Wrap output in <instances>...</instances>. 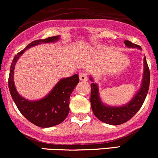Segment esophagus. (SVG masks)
Here are the masks:
<instances>
[{
	"instance_id": "34e87169",
	"label": "esophagus",
	"mask_w": 158,
	"mask_h": 158,
	"mask_svg": "<svg viewBox=\"0 0 158 158\" xmlns=\"http://www.w3.org/2000/svg\"><path fill=\"white\" fill-rule=\"evenodd\" d=\"M79 78L81 81H86L88 77H87V75L85 72H80L79 74Z\"/></svg>"
}]
</instances>
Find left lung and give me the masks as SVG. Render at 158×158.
Segmentation results:
<instances>
[{
  "instance_id": "8db88e82",
  "label": "left lung",
  "mask_w": 158,
  "mask_h": 158,
  "mask_svg": "<svg viewBox=\"0 0 158 158\" xmlns=\"http://www.w3.org/2000/svg\"><path fill=\"white\" fill-rule=\"evenodd\" d=\"M124 44L127 47L142 49L140 46L136 45L129 40H125ZM89 79L92 82L91 84L90 102L94 114L103 123L109 125H120L130 120L141 108L149 91L150 72L145 57L143 58V75L140 89L129 103L120 106L105 104L100 97L98 85L94 82L93 78L91 76Z\"/></svg>"
}]
</instances>
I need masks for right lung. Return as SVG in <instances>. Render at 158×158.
<instances>
[{
	"instance_id": "add662e5",
	"label": "right lung",
	"mask_w": 158,
	"mask_h": 158,
	"mask_svg": "<svg viewBox=\"0 0 158 158\" xmlns=\"http://www.w3.org/2000/svg\"><path fill=\"white\" fill-rule=\"evenodd\" d=\"M60 36L57 35L32 41L14 57L9 71V92L18 110L31 123L41 128L58 125L66 119L69 112L70 95L79 83L78 75L75 74L72 77L60 79L49 93L42 99L29 101L20 95L16 89L14 83V69L17 61L26 50L39 44L57 42Z\"/></svg>"
}]
</instances>
